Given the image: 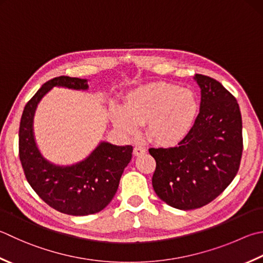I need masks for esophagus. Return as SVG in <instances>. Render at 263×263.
<instances>
[{
	"mask_svg": "<svg viewBox=\"0 0 263 263\" xmlns=\"http://www.w3.org/2000/svg\"><path fill=\"white\" fill-rule=\"evenodd\" d=\"M145 153H146V150L141 145H136L135 147H134V155H135L136 157L143 156V155H145Z\"/></svg>",
	"mask_w": 263,
	"mask_h": 263,
	"instance_id": "1",
	"label": "esophagus"
}]
</instances>
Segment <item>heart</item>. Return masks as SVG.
Returning a JSON list of instances; mask_svg holds the SVG:
<instances>
[{"instance_id":"1","label":"heart","mask_w":263,"mask_h":263,"mask_svg":"<svg viewBox=\"0 0 263 263\" xmlns=\"http://www.w3.org/2000/svg\"><path fill=\"white\" fill-rule=\"evenodd\" d=\"M199 112L196 93L174 83L152 82L138 86L125 96L123 107L111 110L113 123L127 134L146 122V134L159 145H175L184 140Z\"/></svg>"}]
</instances>
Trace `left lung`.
Wrapping results in <instances>:
<instances>
[{
	"instance_id": "obj_1",
	"label": "left lung",
	"mask_w": 263,
	"mask_h": 263,
	"mask_svg": "<svg viewBox=\"0 0 263 263\" xmlns=\"http://www.w3.org/2000/svg\"><path fill=\"white\" fill-rule=\"evenodd\" d=\"M200 110L191 132L174 147L148 148L156 160L152 185L174 209L210 204L237 175L242 153V125L236 98L215 79L196 74Z\"/></svg>"
}]
</instances>
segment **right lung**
<instances>
[{"label": "right lung", "mask_w": 263, "mask_h": 263, "mask_svg": "<svg viewBox=\"0 0 263 263\" xmlns=\"http://www.w3.org/2000/svg\"><path fill=\"white\" fill-rule=\"evenodd\" d=\"M87 82L64 76L49 80L25 105L19 126V159L29 185L52 209L74 216L95 214L110 204L133 153L132 145L102 142L85 160L65 167L53 165L40 153L33 133L39 102L52 87L86 90Z\"/></svg>", "instance_id": "right-lung-1"}]
</instances>
